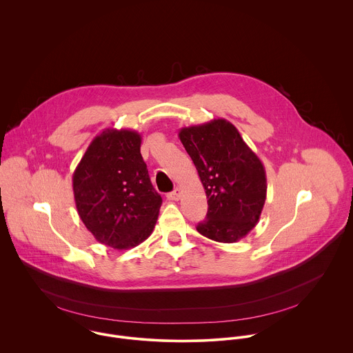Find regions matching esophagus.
<instances>
[{
	"label": "esophagus",
	"mask_w": 353,
	"mask_h": 353,
	"mask_svg": "<svg viewBox=\"0 0 353 353\" xmlns=\"http://www.w3.org/2000/svg\"><path fill=\"white\" fill-rule=\"evenodd\" d=\"M167 199L171 200V201H178V200L181 199V189L176 188L174 192L168 193V194H167Z\"/></svg>",
	"instance_id": "esophagus-1"
}]
</instances>
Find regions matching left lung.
<instances>
[{
    "mask_svg": "<svg viewBox=\"0 0 353 353\" xmlns=\"http://www.w3.org/2000/svg\"><path fill=\"white\" fill-rule=\"evenodd\" d=\"M179 140L192 157L208 199L197 231L220 243H235L259 221L266 200V172L238 129L217 118L182 128Z\"/></svg>",
    "mask_w": 353,
    "mask_h": 353,
    "instance_id": "obj_1",
    "label": "left lung"
}]
</instances>
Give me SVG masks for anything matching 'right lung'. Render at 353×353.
I'll return each mask as SVG.
<instances>
[{
	"mask_svg": "<svg viewBox=\"0 0 353 353\" xmlns=\"http://www.w3.org/2000/svg\"><path fill=\"white\" fill-rule=\"evenodd\" d=\"M141 136L130 129H104L73 172L77 213L105 246L128 250L150 238L161 197L143 160Z\"/></svg>",
	"mask_w": 353,
	"mask_h": 353,
	"instance_id": "add662e5",
	"label": "right lung"
}]
</instances>
